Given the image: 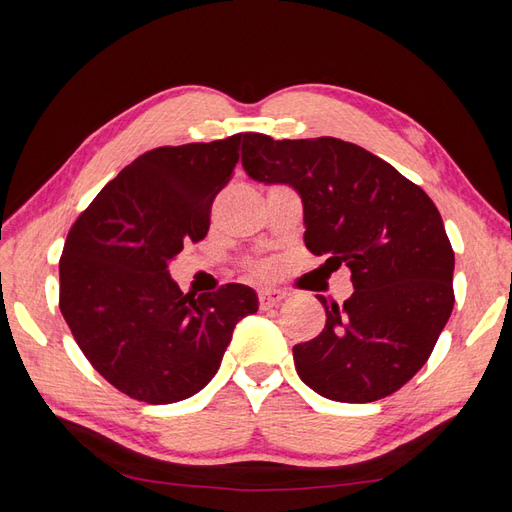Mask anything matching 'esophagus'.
Instances as JSON below:
<instances>
[{
  "label": "esophagus",
  "mask_w": 512,
  "mask_h": 512,
  "mask_svg": "<svg viewBox=\"0 0 512 512\" xmlns=\"http://www.w3.org/2000/svg\"><path fill=\"white\" fill-rule=\"evenodd\" d=\"M284 299H286V292H281L277 288H266V290L259 292V308L270 310V308H275L277 303H281Z\"/></svg>",
  "instance_id": "esophagus-1"
}]
</instances>
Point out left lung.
Returning a JSON list of instances; mask_svg holds the SVG:
<instances>
[{
	"label": "left lung",
	"mask_w": 512,
	"mask_h": 512,
	"mask_svg": "<svg viewBox=\"0 0 512 512\" xmlns=\"http://www.w3.org/2000/svg\"><path fill=\"white\" fill-rule=\"evenodd\" d=\"M242 165L253 180L295 187L306 248L352 273L343 306L319 297L328 319L292 347L297 374L339 402L394 394L427 363L455 301V255L436 204L383 158L332 136L250 132Z\"/></svg>",
	"instance_id": "obj_1"
}]
</instances>
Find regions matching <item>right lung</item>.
Instances as JSON below:
<instances>
[{"label": "right lung", "mask_w": 512, "mask_h": 512, "mask_svg": "<svg viewBox=\"0 0 512 512\" xmlns=\"http://www.w3.org/2000/svg\"><path fill=\"white\" fill-rule=\"evenodd\" d=\"M246 134L145 151L107 182L65 239L59 308L76 345L134 400L189 398L220 369L235 325L257 312L248 286L182 295L167 264L209 233L211 206Z\"/></svg>", "instance_id": "1"}]
</instances>
